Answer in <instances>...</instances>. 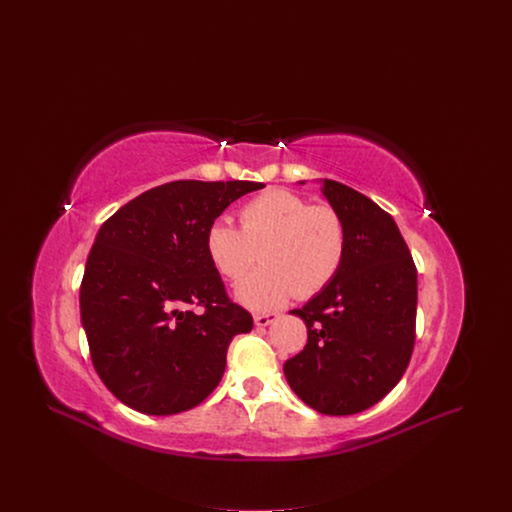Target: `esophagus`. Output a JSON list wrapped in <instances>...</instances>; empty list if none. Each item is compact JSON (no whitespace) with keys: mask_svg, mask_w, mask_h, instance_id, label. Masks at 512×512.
Masks as SVG:
<instances>
[{"mask_svg":"<svg viewBox=\"0 0 512 512\" xmlns=\"http://www.w3.org/2000/svg\"><path fill=\"white\" fill-rule=\"evenodd\" d=\"M277 318H279V314H277V312H269V314H257L253 322H255V326H257V328H265V326L273 324Z\"/></svg>","mask_w":512,"mask_h":512,"instance_id":"esophagus-1","label":"esophagus"}]
</instances>
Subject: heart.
I'll use <instances>...</instances> for the list:
<instances>
[{
	"label": "heart",
	"instance_id": "heart-1",
	"mask_svg": "<svg viewBox=\"0 0 512 512\" xmlns=\"http://www.w3.org/2000/svg\"><path fill=\"white\" fill-rule=\"evenodd\" d=\"M204 247L214 269L239 281L259 259L263 267L235 289L251 312L277 310L296 298H312L340 273L348 231L338 210L310 204L289 190H267L241 208V229L227 218L210 223Z\"/></svg>",
	"mask_w": 512,
	"mask_h": 512
}]
</instances>
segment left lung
<instances>
[{
	"mask_svg": "<svg viewBox=\"0 0 512 512\" xmlns=\"http://www.w3.org/2000/svg\"><path fill=\"white\" fill-rule=\"evenodd\" d=\"M320 186L344 218L348 253L336 279L289 312L304 320L308 344L285 360L283 375L312 409L352 415L379 403L407 369L417 271L389 212L340 182L320 180Z\"/></svg>",
	"mask_w": 512,
	"mask_h": 512,
	"instance_id": "1",
	"label": "left lung"
}]
</instances>
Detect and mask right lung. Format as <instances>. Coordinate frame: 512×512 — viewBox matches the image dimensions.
<instances>
[{
	"mask_svg": "<svg viewBox=\"0 0 512 512\" xmlns=\"http://www.w3.org/2000/svg\"><path fill=\"white\" fill-rule=\"evenodd\" d=\"M265 184L178 180L139 194L99 229L81 283L95 371L127 407L174 415L221 383L227 348L253 318L233 304L204 237L223 210ZM202 305L196 315L185 308Z\"/></svg>",
	"mask_w": 512,
	"mask_h": 512,
	"instance_id": "right-lung-1",
	"label": "right lung"
}]
</instances>
